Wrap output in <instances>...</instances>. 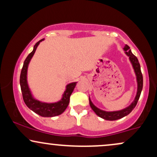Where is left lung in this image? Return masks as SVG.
<instances>
[{
  "label": "left lung",
  "instance_id": "left-lung-1",
  "mask_svg": "<svg viewBox=\"0 0 157 157\" xmlns=\"http://www.w3.org/2000/svg\"><path fill=\"white\" fill-rule=\"evenodd\" d=\"M124 50L125 51L126 55L129 57V59H130L131 63L133 65V67H134L135 73H136V80H137L138 83L137 93H136V96L135 97L134 101L131 103V105H129L128 107L126 108L125 109L121 110V111H112V112H107V111H102V110L97 109L96 106L91 102V100H90L89 98L90 106H91V108L92 109L93 111L96 113L97 116H99L100 117H101L102 119H105L106 120H117L120 118L124 117L126 115L129 114V113L132 111V110L134 109L135 106L136 105V104H137L140 94H141L142 86H143V77H142L141 68H140V65L138 61L137 57H136L134 55H133L130 49V47H129L128 45H125V47H124Z\"/></svg>",
  "mask_w": 157,
  "mask_h": 157
}]
</instances>
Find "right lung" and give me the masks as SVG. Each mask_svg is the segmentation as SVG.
<instances>
[{
  "instance_id": "1",
  "label": "right lung",
  "mask_w": 157,
  "mask_h": 157,
  "mask_svg": "<svg viewBox=\"0 0 157 157\" xmlns=\"http://www.w3.org/2000/svg\"><path fill=\"white\" fill-rule=\"evenodd\" d=\"M42 40H44V39L36 43V44L34 46L33 51L27 56L26 60L23 63L21 76H20V84H21L23 101L27 105V107L40 116L44 117H55L61 114L66 109L68 103H69L70 96L73 92L77 82H71V83L67 85L66 91L63 95V98L61 99L60 101L55 102V103H45V102H41L33 98L31 92H30V90L29 89L28 84H27V68H28V65L31 60L32 56L35 54L36 48Z\"/></svg>"
}]
</instances>
